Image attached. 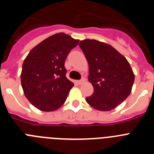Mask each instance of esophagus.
I'll use <instances>...</instances> for the list:
<instances>
[{"mask_svg":"<svg viewBox=\"0 0 154 154\" xmlns=\"http://www.w3.org/2000/svg\"><path fill=\"white\" fill-rule=\"evenodd\" d=\"M84 82H85V79H82V80H79V81H76V83L78 84V85H82V84Z\"/></svg>","mask_w":154,"mask_h":154,"instance_id":"esophagus-1","label":"esophagus"}]
</instances>
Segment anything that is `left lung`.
<instances>
[{
	"mask_svg": "<svg viewBox=\"0 0 154 154\" xmlns=\"http://www.w3.org/2000/svg\"><path fill=\"white\" fill-rule=\"evenodd\" d=\"M79 47L89 63V81L94 88L88 104L99 111L117 107L131 93L135 75L126 58L110 45L85 39Z\"/></svg>",
	"mask_w": 154,
	"mask_h": 154,
	"instance_id": "obj_1",
	"label": "left lung"
}]
</instances>
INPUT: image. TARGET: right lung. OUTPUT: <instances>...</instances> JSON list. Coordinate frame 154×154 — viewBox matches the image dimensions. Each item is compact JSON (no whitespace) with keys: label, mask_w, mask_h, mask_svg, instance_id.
<instances>
[{"label":"right lung","mask_w":154,"mask_h":154,"mask_svg":"<svg viewBox=\"0 0 154 154\" xmlns=\"http://www.w3.org/2000/svg\"><path fill=\"white\" fill-rule=\"evenodd\" d=\"M79 40L65 33L48 37L30 51L21 74L24 96L35 108L51 112L65 103L73 82L66 78L65 61Z\"/></svg>","instance_id":"right-lung-1"}]
</instances>
